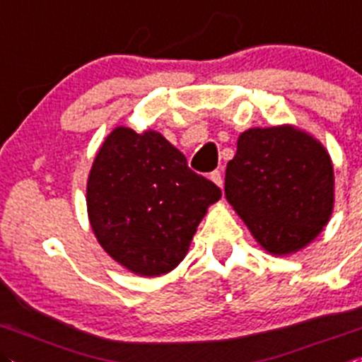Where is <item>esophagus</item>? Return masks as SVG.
I'll return each instance as SVG.
<instances>
[{
	"label": "esophagus",
	"instance_id": "obj_1",
	"mask_svg": "<svg viewBox=\"0 0 362 362\" xmlns=\"http://www.w3.org/2000/svg\"><path fill=\"white\" fill-rule=\"evenodd\" d=\"M209 179H211V181H213V183L216 185V187H220V188H222V185H223L222 172H220V170H213L211 174H209Z\"/></svg>",
	"mask_w": 362,
	"mask_h": 362
}]
</instances>
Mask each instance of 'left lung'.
<instances>
[{"label": "left lung", "mask_w": 362, "mask_h": 362, "mask_svg": "<svg viewBox=\"0 0 362 362\" xmlns=\"http://www.w3.org/2000/svg\"><path fill=\"white\" fill-rule=\"evenodd\" d=\"M226 197L268 252H297L330 218L332 163L295 127H254L227 163Z\"/></svg>", "instance_id": "1"}]
</instances>
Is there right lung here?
I'll list each match as a JSON object with an SVG mask.
<instances>
[{
  "label": "right lung",
  "mask_w": 362,
  "mask_h": 362,
  "mask_svg": "<svg viewBox=\"0 0 362 362\" xmlns=\"http://www.w3.org/2000/svg\"><path fill=\"white\" fill-rule=\"evenodd\" d=\"M222 192L160 133H110L88 175L87 206L103 249L140 275L174 270Z\"/></svg>",
  "instance_id": "add662e5"
}]
</instances>
